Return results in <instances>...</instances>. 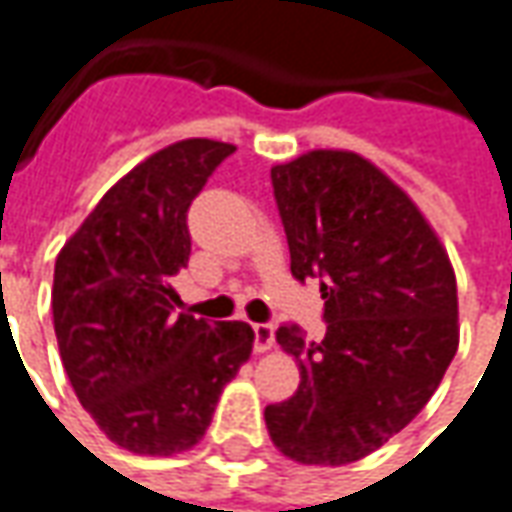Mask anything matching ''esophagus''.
Segmentation results:
<instances>
[{"instance_id":"1","label":"esophagus","mask_w":512,"mask_h":512,"mask_svg":"<svg viewBox=\"0 0 512 512\" xmlns=\"http://www.w3.org/2000/svg\"><path fill=\"white\" fill-rule=\"evenodd\" d=\"M252 328H255V353H269L274 347V325L257 322Z\"/></svg>"}]
</instances>
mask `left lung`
Wrapping results in <instances>:
<instances>
[{"label": "left lung", "mask_w": 512, "mask_h": 512, "mask_svg": "<svg viewBox=\"0 0 512 512\" xmlns=\"http://www.w3.org/2000/svg\"><path fill=\"white\" fill-rule=\"evenodd\" d=\"M291 274L322 277L325 339L277 328L300 387L266 406L271 443L300 465L364 460L412 423L460 344L457 277L429 218L356 151L271 168Z\"/></svg>", "instance_id": "left-lung-1"}]
</instances>
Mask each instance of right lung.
Masks as SVG:
<instances>
[{
    "mask_svg": "<svg viewBox=\"0 0 512 512\" xmlns=\"http://www.w3.org/2000/svg\"><path fill=\"white\" fill-rule=\"evenodd\" d=\"M235 145L179 139L106 190L55 257L52 325L81 406L131 454L196 446L215 403L252 356L246 322L179 314L187 207Z\"/></svg>",
    "mask_w": 512,
    "mask_h": 512,
    "instance_id": "obj_1",
    "label": "right lung"
}]
</instances>
